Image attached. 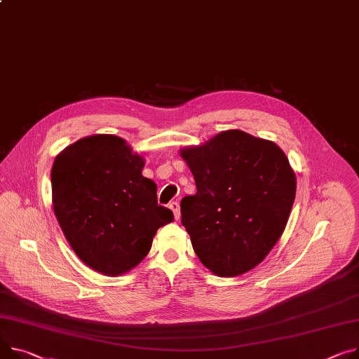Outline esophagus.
<instances>
[{
  "mask_svg": "<svg viewBox=\"0 0 359 359\" xmlns=\"http://www.w3.org/2000/svg\"><path fill=\"white\" fill-rule=\"evenodd\" d=\"M169 208L173 210L176 221H179V219H180V206H179V203H177V202H172V203L169 205Z\"/></svg>",
  "mask_w": 359,
  "mask_h": 359,
  "instance_id": "esophagus-1",
  "label": "esophagus"
}]
</instances>
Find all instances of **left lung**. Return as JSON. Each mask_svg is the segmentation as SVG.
Wrapping results in <instances>:
<instances>
[{
	"label": "left lung",
	"instance_id": "left-lung-1",
	"mask_svg": "<svg viewBox=\"0 0 359 359\" xmlns=\"http://www.w3.org/2000/svg\"><path fill=\"white\" fill-rule=\"evenodd\" d=\"M198 192L180 202L182 224L202 264L241 276L264 259L287 225L296 173L270 140L226 130L180 150Z\"/></svg>",
	"mask_w": 359,
	"mask_h": 359
}]
</instances>
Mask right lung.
<instances>
[{
    "label": "right lung",
    "instance_id": "right-lung-1",
    "mask_svg": "<svg viewBox=\"0 0 359 359\" xmlns=\"http://www.w3.org/2000/svg\"><path fill=\"white\" fill-rule=\"evenodd\" d=\"M144 157L112 134L83 137L52 167V203L79 259L104 276L128 273L149 254L173 212L157 205V184L142 176Z\"/></svg>",
    "mask_w": 359,
    "mask_h": 359
}]
</instances>
